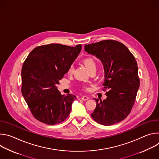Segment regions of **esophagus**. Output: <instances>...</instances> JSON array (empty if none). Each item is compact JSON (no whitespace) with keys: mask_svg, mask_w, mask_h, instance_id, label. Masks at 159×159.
<instances>
[{"mask_svg":"<svg viewBox=\"0 0 159 159\" xmlns=\"http://www.w3.org/2000/svg\"><path fill=\"white\" fill-rule=\"evenodd\" d=\"M81 99L83 100V101H87L89 99V97L87 96H83L82 98H81Z\"/></svg>","mask_w":159,"mask_h":159,"instance_id":"obj_1","label":"esophagus"}]
</instances>
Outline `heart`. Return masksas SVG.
<instances>
[{
    "mask_svg": "<svg viewBox=\"0 0 159 159\" xmlns=\"http://www.w3.org/2000/svg\"><path fill=\"white\" fill-rule=\"evenodd\" d=\"M82 62L84 63V65H85V66L87 68V69L90 72L92 70H96V67H97V65H98V63H97V61L96 60L91 57H87L85 58H84L82 60ZM74 71V67L72 65H71L69 69V70H68V72H69V73L71 74ZM85 89H87V87H84Z\"/></svg>",
    "mask_w": 159,
    "mask_h": 159,
    "instance_id": "1",
    "label": "heart"
}]
</instances>
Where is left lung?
<instances>
[{"label": "left lung", "instance_id": "1", "mask_svg": "<svg viewBox=\"0 0 159 159\" xmlns=\"http://www.w3.org/2000/svg\"><path fill=\"white\" fill-rule=\"evenodd\" d=\"M85 50L102 61L104 70L103 90L106 99L94 98L96 107L91 116L109 126L125 120L130 113L140 87L137 62L122 43L107 39L85 45Z\"/></svg>", "mask_w": 159, "mask_h": 159}]
</instances>
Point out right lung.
Masks as SVG:
<instances>
[{
	"mask_svg": "<svg viewBox=\"0 0 159 159\" xmlns=\"http://www.w3.org/2000/svg\"><path fill=\"white\" fill-rule=\"evenodd\" d=\"M81 48V44L75 47L42 45L34 48L25 60L21 70V92L31 114L39 121L53 125L69 116L76 96L61 95L57 85Z\"/></svg>",
	"mask_w": 159,
	"mask_h": 159,
	"instance_id": "obj_1",
	"label": "right lung"
}]
</instances>
